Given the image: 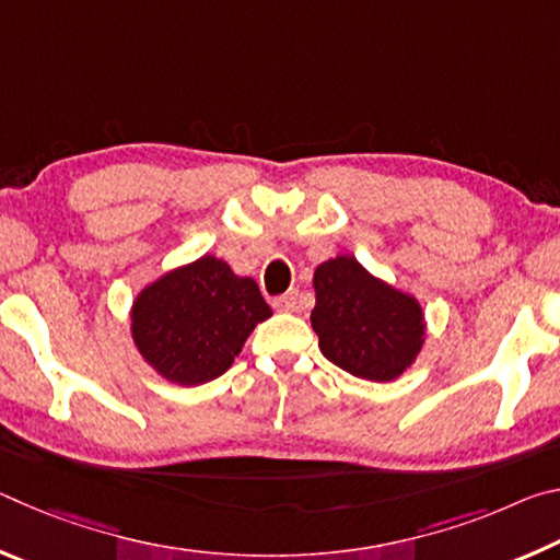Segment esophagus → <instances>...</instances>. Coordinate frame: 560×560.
<instances>
[{"label":"esophagus","instance_id":"1","mask_svg":"<svg viewBox=\"0 0 560 560\" xmlns=\"http://www.w3.org/2000/svg\"><path fill=\"white\" fill-rule=\"evenodd\" d=\"M273 308L281 311V314H291V311L299 308V293L296 291H289L283 293V296L273 299Z\"/></svg>","mask_w":560,"mask_h":560}]
</instances>
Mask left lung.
<instances>
[{"mask_svg":"<svg viewBox=\"0 0 560 560\" xmlns=\"http://www.w3.org/2000/svg\"><path fill=\"white\" fill-rule=\"evenodd\" d=\"M311 326L330 363L363 381L390 383L415 363L424 343V316L410 293L375 279L340 254L318 264Z\"/></svg>","mask_w":560,"mask_h":560,"instance_id":"1","label":"left lung"}]
</instances>
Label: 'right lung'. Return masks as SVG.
I'll return each instance as SVG.
<instances>
[{"label": "right lung", "mask_w": 560, "mask_h": 560, "mask_svg": "<svg viewBox=\"0 0 560 560\" xmlns=\"http://www.w3.org/2000/svg\"><path fill=\"white\" fill-rule=\"evenodd\" d=\"M271 316L257 281L205 254L163 273L138 293L130 334L158 375L177 385L220 377L242 353L254 326Z\"/></svg>", "instance_id": "add662e5"}]
</instances>
